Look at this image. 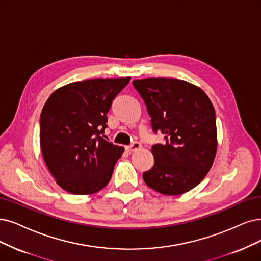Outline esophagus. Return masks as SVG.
Wrapping results in <instances>:
<instances>
[{
    "instance_id": "obj_1",
    "label": "esophagus",
    "mask_w": 261,
    "mask_h": 261,
    "mask_svg": "<svg viewBox=\"0 0 261 261\" xmlns=\"http://www.w3.org/2000/svg\"><path fill=\"white\" fill-rule=\"evenodd\" d=\"M142 147V145H141V143H139V142H133L131 145H129V146H127L125 147V149H127L129 152H132V151H134V150H138V149H140Z\"/></svg>"
}]
</instances>
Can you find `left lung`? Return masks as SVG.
<instances>
[{"label": "left lung", "instance_id": "8db88e82", "mask_svg": "<svg viewBox=\"0 0 261 261\" xmlns=\"http://www.w3.org/2000/svg\"><path fill=\"white\" fill-rule=\"evenodd\" d=\"M145 102L152 131L166 143L151 147L153 167L143 173L146 185L166 196H177L203 180L216 156L214 106L199 87L176 79L132 82Z\"/></svg>", "mask_w": 261, "mask_h": 261}]
</instances>
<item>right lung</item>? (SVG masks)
<instances>
[{"mask_svg": "<svg viewBox=\"0 0 261 261\" xmlns=\"http://www.w3.org/2000/svg\"><path fill=\"white\" fill-rule=\"evenodd\" d=\"M130 82L95 79L57 89L40 119V144L57 184L74 195H91L109 184L123 147L102 138L112 102Z\"/></svg>", "mask_w": 261, "mask_h": 261, "instance_id": "right-lung-1", "label": "right lung"}]
</instances>
